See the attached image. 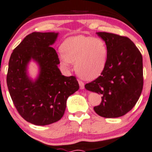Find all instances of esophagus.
I'll return each instance as SVG.
<instances>
[{"label":"esophagus","instance_id":"obj_1","mask_svg":"<svg viewBox=\"0 0 152 152\" xmlns=\"http://www.w3.org/2000/svg\"><path fill=\"white\" fill-rule=\"evenodd\" d=\"M79 85H80V88L81 90L84 89V88H85V84H84V83H83V82L79 80Z\"/></svg>","mask_w":152,"mask_h":152}]
</instances>
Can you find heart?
Instances as JSON below:
<instances>
[{
  "instance_id": "heart-1",
  "label": "heart",
  "mask_w": 152,
  "mask_h": 152,
  "mask_svg": "<svg viewBox=\"0 0 152 152\" xmlns=\"http://www.w3.org/2000/svg\"><path fill=\"white\" fill-rule=\"evenodd\" d=\"M61 49L58 54L61 64L67 68L75 62L77 73L83 79L98 77L107 65L108 46L100 38L73 36L64 41Z\"/></svg>"
}]
</instances>
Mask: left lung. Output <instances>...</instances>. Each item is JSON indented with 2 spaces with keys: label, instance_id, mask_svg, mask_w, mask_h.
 Masks as SVG:
<instances>
[{
  "label": "left lung",
  "instance_id": "obj_1",
  "mask_svg": "<svg viewBox=\"0 0 152 152\" xmlns=\"http://www.w3.org/2000/svg\"><path fill=\"white\" fill-rule=\"evenodd\" d=\"M108 46L105 69L85 89L102 95L101 103L94 107L98 115L118 118L134 108L143 88V59L130 39L107 32H97Z\"/></svg>",
  "mask_w": 152,
  "mask_h": 152
}]
</instances>
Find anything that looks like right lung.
<instances>
[{"label":"right lung","instance_id":"right-lung-1","mask_svg":"<svg viewBox=\"0 0 152 152\" xmlns=\"http://www.w3.org/2000/svg\"><path fill=\"white\" fill-rule=\"evenodd\" d=\"M59 33L33 32L12 52L8 62L7 85L13 104L21 117L37 126L53 124L62 118L67 98L79 90L75 77L64 76L59 59L52 46ZM34 61L39 67L35 78L28 73Z\"/></svg>","mask_w":152,"mask_h":152}]
</instances>
